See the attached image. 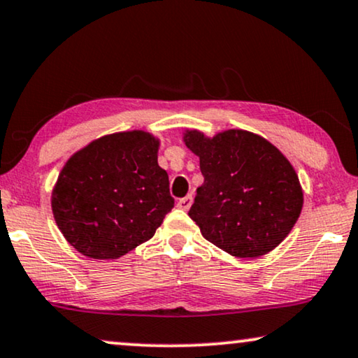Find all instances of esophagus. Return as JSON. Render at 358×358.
<instances>
[{
    "label": "esophagus",
    "mask_w": 358,
    "mask_h": 358,
    "mask_svg": "<svg viewBox=\"0 0 358 358\" xmlns=\"http://www.w3.org/2000/svg\"><path fill=\"white\" fill-rule=\"evenodd\" d=\"M190 205H192V195H187V196H184V199L178 200V206L180 210L187 211L190 208Z\"/></svg>",
    "instance_id": "obj_1"
}]
</instances>
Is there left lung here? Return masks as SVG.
<instances>
[{
	"label": "left lung",
	"mask_w": 358,
	"mask_h": 358,
	"mask_svg": "<svg viewBox=\"0 0 358 358\" xmlns=\"http://www.w3.org/2000/svg\"><path fill=\"white\" fill-rule=\"evenodd\" d=\"M182 142L199 157L205 178L189 216L206 241L232 257L257 258L286 239L302 211L303 190L281 150L243 129L213 137L185 129Z\"/></svg>",
	"instance_id": "left-lung-1"
}]
</instances>
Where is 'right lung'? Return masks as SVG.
<instances>
[{"label": "right lung", "instance_id": "add662e5", "mask_svg": "<svg viewBox=\"0 0 358 358\" xmlns=\"http://www.w3.org/2000/svg\"><path fill=\"white\" fill-rule=\"evenodd\" d=\"M159 138L115 132L77 150L51 190V211L64 239L93 260H116L147 242L174 206Z\"/></svg>", "mask_w": 358, "mask_h": 358}]
</instances>
